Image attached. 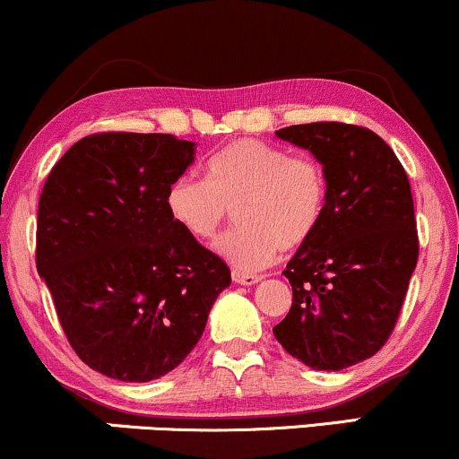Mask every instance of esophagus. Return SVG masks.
I'll list each match as a JSON object with an SVG mask.
<instances>
[{
    "instance_id": "obj_1",
    "label": "esophagus",
    "mask_w": 459,
    "mask_h": 459,
    "mask_svg": "<svg viewBox=\"0 0 459 459\" xmlns=\"http://www.w3.org/2000/svg\"><path fill=\"white\" fill-rule=\"evenodd\" d=\"M231 279H234V283L238 285H255L257 281H262L260 274H249V273H238V271L231 273Z\"/></svg>"
}]
</instances>
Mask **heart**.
I'll return each instance as SVG.
<instances>
[{
    "label": "heart",
    "instance_id": "heart-1",
    "mask_svg": "<svg viewBox=\"0 0 459 459\" xmlns=\"http://www.w3.org/2000/svg\"><path fill=\"white\" fill-rule=\"evenodd\" d=\"M171 219L191 238L210 242L236 210L238 228L217 251L242 273L271 266L281 249L314 236L326 208V176L311 156H290L260 139H238L212 154L206 180L178 178L167 191Z\"/></svg>",
    "mask_w": 459,
    "mask_h": 459
}]
</instances>
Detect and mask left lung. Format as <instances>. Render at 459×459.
I'll return each instance as SVG.
<instances>
[{
  "mask_svg": "<svg viewBox=\"0 0 459 459\" xmlns=\"http://www.w3.org/2000/svg\"><path fill=\"white\" fill-rule=\"evenodd\" d=\"M274 134L322 165L326 208L285 266L292 307L273 333L307 368L346 369L385 346L417 268L411 182L369 128L311 122Z\"/></svg>",
  "mask_w": 459,
  "mask_h": 459,
  "instance_id": "left-lung-1",
  "label": "left lung"
}]
</instances>
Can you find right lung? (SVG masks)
<instances>
[{"instance_id":"obj_1","label":"right lung","mask_w":459,"mask_h":459,"mask_svg":"<svg viewBox=\"0 0 459 459\" xmlns=\"http://www.w3.org/2000/svg\"><path fill=\"white\" fill-rule=\"evenodd\" d=\"M195 145L163 133L90 134L42 188L38 274L70 346L113 380L150 382L176 369L231 283L225 262L167 208Z\"/></svg>"}]
</instances>
